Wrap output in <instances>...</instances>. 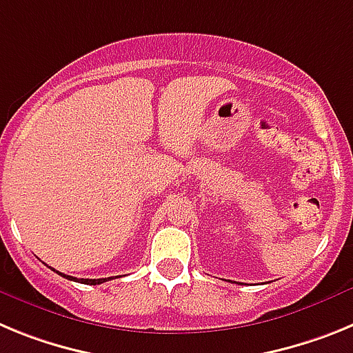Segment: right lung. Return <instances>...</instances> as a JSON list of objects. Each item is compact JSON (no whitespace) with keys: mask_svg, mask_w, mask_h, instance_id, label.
<instances>
[{"mask_svg":"<svg viewBox=\"0 0 353 353\" xmlns=\"http://www.w3.org/2000/svg\"><path fill=\"white\" fill-rule=\"evenodd\" d=\"M56 272H58V270H56ZM58 274H60L61 277H67V279H70V281L83 283V285H101V283H105L108 279H111V277H108V279H105V277H102V279H77V277L67 276V274H61V272H58Z\"/></svg>","mask_w":353,"mask_h":353,"instance_id":"1","label":"right lung"}]
</instances>
